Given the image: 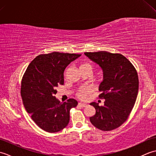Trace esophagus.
<instances>
[{"label":"esophagus","mask_w":156,"mask_h":156,"mask_svg":"<svg viewBox=\"0 0 156 156\" xmlns=\"http://www.w3.org/2000/svg\"><path fill=\"white\" fill-rule=\"evenodd\" d=\"M78 105L80 106V107H87V104H85V103H81V102H79Z\"/></svg>","instance_id":"esophagus-1"}]
</instances>
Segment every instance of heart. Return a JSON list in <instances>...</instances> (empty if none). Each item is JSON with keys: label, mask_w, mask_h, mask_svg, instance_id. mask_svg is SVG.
Masks as SVG:
<instances>
[{"label": "heart", "mask_w": 156, "mask_h": 156, "mask_svg": "<svg viewBox=\"0 0 156 156\" xmlns=\"http://www.w3.org/2000/svg\"><path fill=\"white\" fill-rule=\"evenodd\" d=\"M80 68H84V69H90L92 71V66L90 64H89V63H84V64H82L80 66ZM90 93V90L87 88V87H82L81 88H79V90L77 92V96L78 97L81 98V99H84L86 98V97H87V96Z\"/></svg>", "instance_id": "1"}]
</instances>
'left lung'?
I'll return each instance as SVG.
<instances>
[{
    "label": "left lung",
    "instance_id": "obj_1",
    "mask_svg": "<svg viewBox=\"0 0 156 156\" xmlns=\"http://www.w3.org/2000/svg\"><path fill=\"white\" fill-rule=\"evenodd\" d=\"M84 55L100 66L103 74L98 90L102 91L99 98L105 99V104L101 107L95 102L90 104L96 109L90 121L100 130H112L127 120L133 108L139 90L137 72L121 54L102 51Z\"/></svg>",
    "mask_w": 156,
    "mask_h": 156
}]
</instances>
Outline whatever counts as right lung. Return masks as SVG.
<instances>
[{"instance_id": "add662e5", "label": "right lung", "mask_w": 156, "mask_h": 156, "mask_svg": "<svg viewBox=\"0 0 156 156\" xmlns=\"http://www.w3.org/2000/svg\"><path fill=\"white\" fill-rule=\"evenodd\" d=\"M80 54L52 52L37 56L26 69L21 82V97L26 111L36 125L49 133L62 130L69 123V111L78 102H60L56 87L64 84L66 68Z\"/></svg>"}]
</instances>
